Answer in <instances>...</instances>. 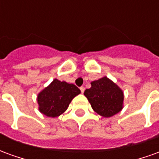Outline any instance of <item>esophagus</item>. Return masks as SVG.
Segmentation results:
<instances>
[{
    "label": "esophagus",
    "mask_w": 159,
    "mask_h": 159,
    "mask_svg": "<svg viewBox=\"0 0 159 159\" xmlns=\"http://www.w3.org/2000/svg\"><path fill=\"white\" fill-rule=\"evenodd\" d=\"M84 89H84V87H80V90H81V92H82V93L84 92Z\"/></svg>",
    "instance_id": "esophagus-1"
}]
</instances>
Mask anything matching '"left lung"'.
<instances>
[{
    "label": "left lung",
    "instance_id": "obj_1",
    "mask_svg": "<svg viewBox=\"0 0 159 159\" xmlns=\"http://www.w3.org/2000/svg\"><path fill=\"white\" fill-rule=\"evenodd\" d=\"M84 95L93 111L102 117H112L123 108V91L107 76L92 82Z\"/></svg>",
    "mask_w": 159,
    "mask_h": 159
}]
</instances>
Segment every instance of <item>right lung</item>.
<instances>
[{
    "mask_svg": "<svg viewBox=\"0 0 159 159\" xmlns=\"http://www.w3.org/2000/svg\"><path fill=\"white\" fill-rule=\"evenodd\" d=\"M81 93L74 84L54 79L38 94L40 111L49 117H59L65 112L72 99Z\"/></svg>",
    "mask_w": 159,
    "mask_h": 159,
    "instance_id": "add662e5",
    "label": "right lung"
}]
</instances>
